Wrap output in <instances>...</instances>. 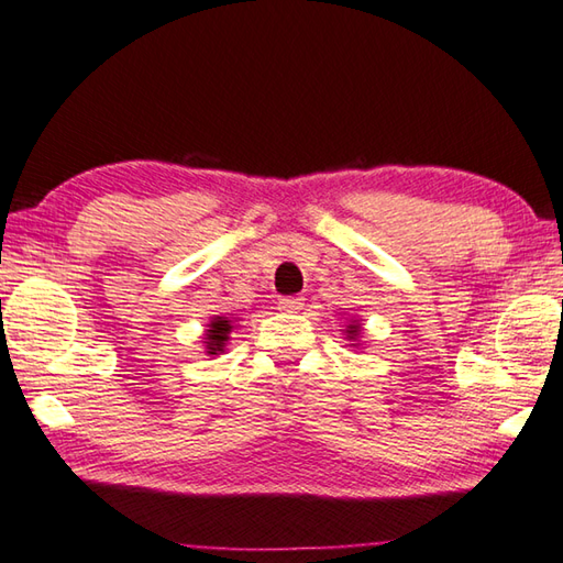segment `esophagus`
Listing matches in <instances>:
<instances>
[{"instance_id": "obj_1", "label": "esophagus", "mask_w": 563, "mask_h": 563, "mask_svg": "<svg viewBox=\"0 0 563 563\" xmlns=\"http://www.w3.org/2000/svg\"><path fill=\"white\" fill-rule=\"evenodd\" d=\"M279 308L286 310V313H296V310L303 308V298L301 296H282Z\"/></svg>"}]
</instances>
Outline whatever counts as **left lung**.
Instances as JSON below:
<instances>
[{"mask_svg": "<svg viewBox=\"0 0 563 563\" xmlns=\"http://www.w3.org/2000/svg\"><path fill=\"white\" fill-rule=\"evenodd\" d=\"M349 334H356L358 332V328H356V324H349V330H346Z\"/></svg>", "mask_w": 563, "mask_h": 563, "instance_id": "8db88e82", "label": "left lung"}]
</instances>
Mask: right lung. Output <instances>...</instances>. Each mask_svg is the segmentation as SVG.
<instances>
[{"instance_id": "1", "label": "right lung", "mask_w": 563, "mask_h": 563, "mask_svg": "<svg viewBox=\"0 0 563 563\" xmlns=\"http://www.w3.org/2000/svg\"><path fill=\"white\" fill-rule=\"evenodd\" d=\"M229 332H231V320H223V318L211 320L209 330H207V349H209V354L221 352L223 342L229 340Z\"/></svg>"}]
</instances>
